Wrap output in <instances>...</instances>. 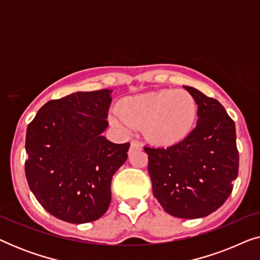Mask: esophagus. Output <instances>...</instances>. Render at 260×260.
Segmentation results:
<instances>
[{
    "mask_svg": "<svg viewBox=\"0 0 260 260\" xmlns=\"http://www.w3.org/2000/svg\"><path fill=\"white\" fill-rule=\"evenodd\" d=\"M138 148H141V144L138 143V142H136V141H133V142H131L130 150H134V149H138Z\"/></svg>",
    "mask_w": 260,
    "mask_h": 260,
    "instance_id": "obj_1",
    "label": "esophagus"
}]
</instances>
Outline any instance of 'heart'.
I'll list each match as a JSON object with an SVG mask.
<instances>
[{
	"instance_id": "b5f03b06",
	"label": "heart",
	"mask_w": 260,
	"mask_h": 260,
	"mask_svg": "<svg viewBox=\"0 0 260 260\" xmlns=\"http://www.w3.org/2000/svg\"><path fill=\"white\" fill-rule=\"evenodd\" d=\"M197 116V102L187 91L159 90L124 98L110 120L123 131L142 129L152 144L173 145L190 134Z\"/></svg>"
}]
</instances>
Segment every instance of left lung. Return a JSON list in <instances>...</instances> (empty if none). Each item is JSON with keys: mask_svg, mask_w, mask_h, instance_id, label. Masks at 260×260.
<instances>
[{"mask_svg": "<svg viewBox=\"0 0 260 260\" xmlns=\"http://www.w3.org/2000/svg\"><path fill=\"white\" fill-rule=\"evenodd\" d=\"M198 104V123L184 138L168 148L144 147L152 193L168 214L204 218L232 193L239 169L236 125L216 99L183 86Z\"/></svg>", "mask_w": 260, "mask_h": 260, "instance_id": "8db88e82", "label": "left lung"}]
</instances>
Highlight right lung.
I'll use <instances>...</instances> for the list:
<instances>
[{"instance_id": "add662e5", "label": "right lung", "mask_w": 260, "mask_h": 260, "mask_svg": "<svg viewBox=\"0 0 260 260\" xmlns=\"http://www.w3.org/2000/svg\"><path fill=\"white\" fill-rule=\"evenodd\" d=\"M111 93L76 92L49 101L27 127L28 186L42 207L63 221H94L111 202L112 176L130 147L102 135L109 125Z\"/></svg>"}]
</instances>
